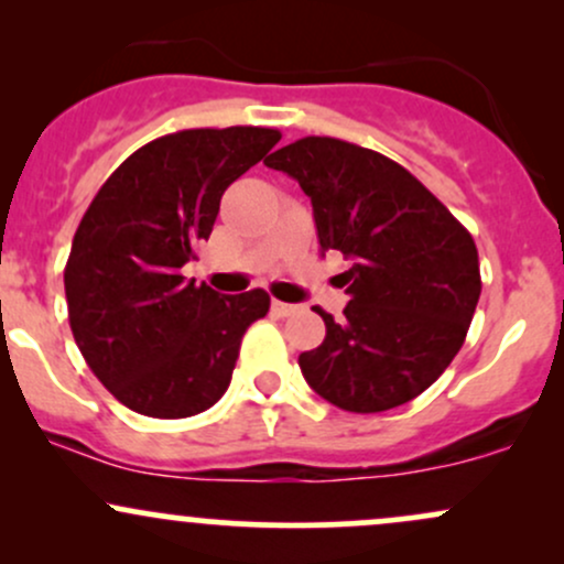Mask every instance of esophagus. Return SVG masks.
Segmentation results:
<instances>
[{"mask_svg":"<svg viewBox=\"0 0 564 564\" xmlns=\"http://www.w3.org/2000/svg\"><path fill=\"white\" fill-rule=\"evenodd\" d=\"M296 311H300V307H296V305H289V302L272 300V313H275V315H283V318H286V315H294Z\"/></svg>","mask_w":564,"mask_h":564,"instance_id":"1","label":"esophagus"}]
</instances>
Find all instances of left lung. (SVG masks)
<instances>
[{
  "label": "left lung",
  "mask_w": 564,
  "mask_h": 564,
  "mask_svg": "<svg viewBox=\"0 0 564 564\" xmlns=\"http://www.w3.org/2000/svg\"><path fill=\"white\" fill-rule=\"evenodd\" d=\"M313 203L321 251H343V321L300 356L307 386L345 412H386L438 380L463 348L481 294L471 232L386 154L307 135L264 160Z\"/></svg>",
  "instance_id": "1"
}]
</instances>
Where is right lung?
Here are the masks:
<instances>
[{"instance_id":"1","label":"right lung","mask_w":564,"mask_h":564,"mask_svg":"<svg viewBox=\"0 0 564 564\" xmlns=\"http://www.w3.org/2000/svg\"><path fill=\"white\" fill-rule=\"evenodd\" d=\"M281 141L272 128H195L135 150L98 189L64 270L74 343L128 410L192 417L221 399L262 289L219 294L182 268L208 240L225 189Z\"/></svg>"}]
</instances>
